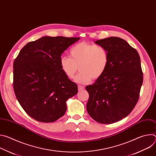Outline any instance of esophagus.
<instances>
[{
	"label": "esophagus",
	"mask_w": 156,
	"mask_h": 156,
	"mask_svg": "<svg viewBox=\"0 0 156 156\" xmlns=\"http://www.w3.org/2000/svg\"><path fill=\"white\" fill-rule=\"evenodd\" d=\"M78 91H82L83 89H84V86H81V85H78Z\"/></svg>",
	"instance_id": "esophagus-1"
}]
</instances>
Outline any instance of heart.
<instances>
[{
  "label": "heart",
  "instance_id": "heart-1",
  "mask_svg": "<svg viewBox=\"0 0 156 156\" xmlns=\"http://www.w3.org/2000/svg\"><path fill=\"white\" fill-rule=\"evenodd\" d=\"M70 56L60 57V69L69 78L73 79L79 68L80 72L75 78L78 83L86 84L99 78L108 64L107 50L97 44L79 42L72 48Z\"/></svg>",
  "mask_w": 156,
  "mask_h": 156
}]
</instances>
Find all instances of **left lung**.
<instances>
[{
  "label": "left lung",
  "mask_w": 156,
  "mask_h": 156,
  "mask_svg": "<svg viewBox=\"0 0 156 156\" xmlns=\"http://www.w3.org/2000/svg\"><path fill=\"white\" fill-rule=\"evenodd\" d=\"M94 42L107 50L108 64L104 73L86 87L90 95L86 109L96 122L113 123L128 115L138 101L143 80L140 57L135 49L118 37Z\"/></svg>",
  "instance_id": "obj_1"
}]
</instances>
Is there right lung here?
<instances>
[{
  "label": "right lung",
  "mask_w": 156,
  "mask_h": 156,
  "mask_svg": "<svg viewBox=\"0 0 156 156\" xmlns=\"http://www.w3.org/2000/svg\"><path fill=\"white\" fill-rule=\"evenodd\" d=\"M80 37L44 36L21 49L13 62V89L27 114L50 123L62 117L66 101L78 93V86L62 71V53Z\"/></svg>",
  "instance_id": "add662e5"
}]
</instances>
